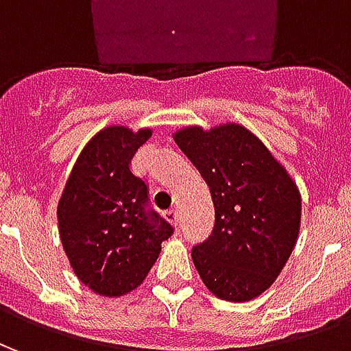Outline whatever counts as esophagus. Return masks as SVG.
<instances>
[{
    "label": "esophagus",
    "instance_id": "obj_1",
    "mask_svg": "<svg viewBox=\"0 0 351 351\" xmlns=\"http://www.w3.org/2000/svg\"><path fill=\"white\" fill-rule=\"evenodd\" d=\"M165 216H167L169 220L173 221L175 226H178V223H180V213H178L176 208H173V210H167V213H165Z\"/></svg>",
    "mask_w": 351,
    "mask_h": 351
}]
</instances>
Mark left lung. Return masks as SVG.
I'll return each instance as SVG.
<instances>
[{
    "label": "left lung",
    "instance_id": "8db88e82",
    "mask_svg": "<svg viewBox=\"0 0 351 351\" xmlns=\"http://www.w3.org/2000/svg\"><path fill=\"white\" fill-rule=\"evenodd\" d=\"M210 188L214 229L191 248L205 286L226 301H250L271 287L291 256L301 195L265 145L239 123L175 135Z\"/></svg>",
    "mask_w": 351,
    "mask_h": 351
}]
</instances>
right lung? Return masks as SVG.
Here are the masks:
<instances>
[{
    "mask_svg": "<svg viewBox=\"0 0 351 351\" xmlns=\"http://www.w3.org/2000/svg\"><path fill=\"white\" fill-rule=\"evenodd\" d=\"M152 131L112 125L84 146L58 203L62 244L79 280L105 297L143 284L175 228L148 201L131 160Z\"/></svg>",
    "mask_w": 351,
    "mask_h": 351,
    "instance_id": "obj_1",
    "label": "right lung"
}]
</instances>
